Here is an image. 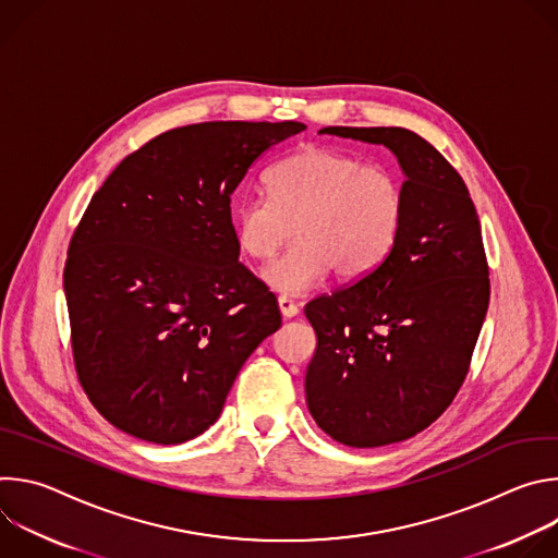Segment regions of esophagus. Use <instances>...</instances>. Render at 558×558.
<instances>
[{
  "label": "esophagus",
  "mask_w": 558,
  "mask_h": 558,
  "mask_svg": "<svg viewBox=\"0 0 558 558\" xmlns=\"http://www.w3.org/2000/svg\"><path fill=\"white\" fill-rule=\"evenodd\" d=\"M278 306H280V313H282V317H295L298 315V304L291 300V298H287V295H280L278 298Z\"/></svg>",
  "instance_id": "34e87169"
}]
</instances>
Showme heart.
Segmentation results:
<instances>
[{
  "label": "heart",
  "instance_id": "b5f03b06",
  "mask_svg": "<svg viewBox=\"0 0 558 558\" xmlns=\"http://www.w3.org/2000/svg\"><path fill=\"white\" fill-rule=\"evenodd\" d=\"M269 194L233 209L235 243L269 260L293 233L298 241L265 271L269 289L304 295L331 271L344 280L373 274L392 252L404 218V187L390 170L329 147H304L269 172Z\"/></svg>",
  "mask_w": 558,
  "mask_h": 558
}]
</instances>
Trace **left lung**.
<instances>
[{"label": "left lung", "instance_id": "left-lung-1", "mask_svg": "<svg viewBox=\"0 0 558 558\" xmlns=\"http://www.w3.org/2000/svg\"><path fill=\"white\" fill-rule=\"evenodd\" d=\"M320 132L388 147L407 177L388 258L304 308L317 338L304 377L311 417L344 446L377 448L422 433L463 384L490 300L482 225L463 179L420 134Z\"/></svg>", "mask_w": 558, "mask_h": 558}]
</instances>
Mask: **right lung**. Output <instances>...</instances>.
Instances as JSON below:
<instances>
[{
    "label": "right lung",
    "instance_id": "right-lung-1",
    "mask_svg": "<svg viewBox=\"0 0 558 558\" xmlns=\"http://www.w3.org/2000/svg\"><path fill=\"white\" fill-rule=\"evenodd\" d=\"M298 121H209L125 156L93 196L65 260L78 379L119 430L161 446L205 433L258 344L276 295L238 263L231 194Z\"/></svg>",
    "mask_w": 558,
    "mask_h": 558
}]
</instances>
